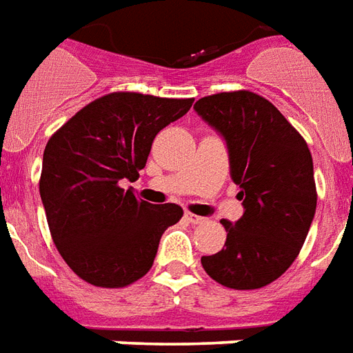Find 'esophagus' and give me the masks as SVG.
<instances>
[{
    "mask_svg": "<svg viewBox=\"0 0 353 353\" xmlns=\"http://www.w3.org/2000/svg\"><path fill=\"white\" fill-rule=\"evenodd\" d=\"M184 221L190 222V224H203L205 219L203 216H197L194 212H184Z\"/></svg>",
    "mask_w": 353,
    "mask_h": 353,
    "instance_id": "1",
    "label": "esophagus"
}]
</instances>
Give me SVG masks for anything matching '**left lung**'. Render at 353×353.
I'll use <instances>...</instances> for the list:
<instances>
[{
	"label": "left lung",
	"instance_id": "left-lung-1",
	"mask_svg": "<svg viewBox=\"0 0 353 353\" xmlns=\"http://www.w3.org/2000/svg\"><path fill=\"white\" fill-rule=\"evenodd\" d=\"M197 116L226 141L230 176L243 216L226 228L222 251L201 256L224 287H266L299 256L316 214L314 161L308 144L283 114L251 91L219 92L194 104Z\"/></svg>",
	"mask_w": 353,
	"mask_h": 353
}]
</instances>
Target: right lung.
Listing matches in <instances>:
<instances>
[{
  "label": "right lung",
  "mask_w": 353,
  "mask_h": 353,
  "mask_svg": "<svg viewBox=\"0 0 353 353\" xmlns=\"http://www.w3.org/2000/svg\"><path fill=\"white\" fill-rule=\"evenodd\" d=\"M192 102L110 92L47 142L39 196L52 241L87 283L117 289L141 279L165 230L182 219L181 205H152L119 182L139 179L157 132L181 119Z\"/></svg>",
  "instance_id": "add662e5"
}]
</instances>
